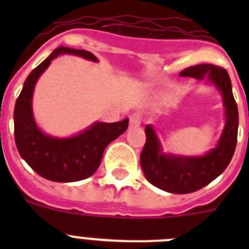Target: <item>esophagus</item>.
Returning a JSON list of instances; mask_svg holds the SVG:
<instances>
[{
	"label": "esophagus",
	"mask_w": 249,
	"mask_h": 249,
	"mask_svg": "<svg viewBox=\"0 0 249 249\" xmlns=\"http://www.w3.org/2000/svg\"><path fill=\"white\" fill-rule=\"evenodd\" d=\"M141 124V116L138 113H133L129 117V127L131 128H135V127H138Z\"/></svg>",
	"instance_id": "34e87169"
}]
</instances>
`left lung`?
<instances>
[{"label":"left lung","instance_id":"left-lung-1","mask_svg":"<svg viewBox=\"0 0 249 249\" xmlns=\"http://www.w3.org/2000/svg\"><path fill=\"white\" fill-rule=\"evenodd\" d=\"M214 86L224 106V128L214 148L202 156L166 153L151 124L144 128L146 144L141 152V167L147 181L169 193H192L215 179L227 168L233 157L238 133V108L232 93L228 72L214 65L192 66L179 73Z\"/></svg>","mask_w":249,"mask_h":249}]
</instances>
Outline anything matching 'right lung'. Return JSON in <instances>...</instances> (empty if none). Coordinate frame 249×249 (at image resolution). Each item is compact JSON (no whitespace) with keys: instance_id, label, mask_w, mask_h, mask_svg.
<instances>
[{"instance_id":"obj_1","label":"right lung","mask_w":249,"mask_h":249,"mask_svg":"<svg viewBox=\"0 0 249 249\" xmlns=\"http://www.w3.org/2000/svg\"><path fill=\"white\" fill-rule=\"evenodd\" d=\"M59 54H73L92 62H98L93 53L85 50L61 47L39 63L28 74L15 105V141L19 155L41 177L53 182L82 181L100 167L106 147L128 127V118L121 122H94L71 137H53L39 129L32 111L35 86L52 59Z\"/></svg>"}]
</instances>
